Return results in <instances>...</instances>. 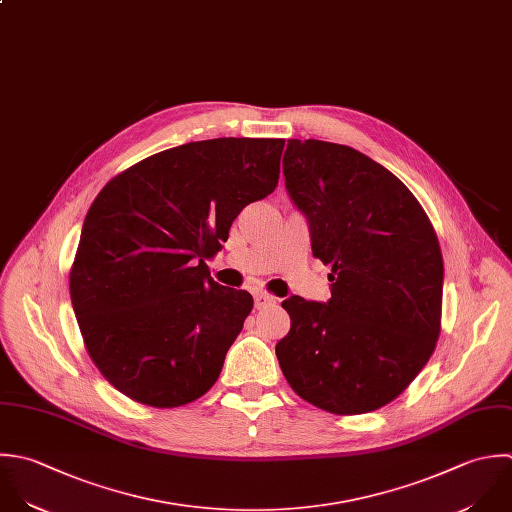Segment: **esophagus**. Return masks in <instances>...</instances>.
Returning <instances> with one entry per match:
<instances>
[{"label":"esophagus","mask_w":512,"mask_h":512,"mask_svg":"<svg viewBox=\"0 0 512 512\" xmlns=\"http://www.w3.org/2000/svg\"><path fill=\"white\" fill-rule=\"evenodd\" d=\"M269 305H275V297L269 293H255V307L265 309Z\"/></svg>","instance_id":"esophagus-1"}]
</instances>
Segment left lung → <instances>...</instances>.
<instances>
[{"label":"left lung","instance_id":"8db88e82","mask_svg":"<svg viewBox=\"0 0 512 512\" xmlns=\"http://www.w3.org/2000/svg\"><path fill=\"white\" fill-rule=\"evenodd\" d=\"M283 175L333 285L327 303L283 301L291 331L275 347L281 371L323 411H377L435 351L445 275L437 233L407 185L353 147L289 139Z\"/></svg>","mask_w":512,"mask_h":512}]
</instances>
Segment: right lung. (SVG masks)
Returning <instances> with one entry per match:
<instances>
[{"label": "right lung", "instance_id": "right-lung-1", "mask_svg": "<svg viewBox=\"0 0 512 512\" xmlns=\"http://www.w3.org/2000/svg\"><path fill=\"white\" fill-rule=\"evenodd\" d=\"M285 139L219 137L155 153L113 177L83 221L69 275L87 353L129 399L203 397L253 309L205 257L245 205L277 187Z\"/></svg>", "mask_w": 512, "mask_h": 512}]
</instances>
